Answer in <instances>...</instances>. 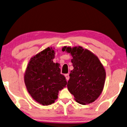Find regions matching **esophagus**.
<instances>
[{"instance_id": "esophagus-1", "label": "esophagus", "mask_w": 127, "mask_h": 127, "mask_svg": "<svg viewBox=\"0 0 127 127\" xmlns=\"http://www.w3.org/2000/svg\"><path fill=\"white\" fill-rule=\"evenodd\" d=\"M65 78H66V79L67 81L69 80V74H66L65 75Z\"/></svg>"}]
</instances>
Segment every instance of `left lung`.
<instances>
[{
	"mask_svg": "<svg viewBox=\"0 0 127 127\" xmlns=\"http://www.w3.org/2000/svg\"><path fill=\"white\" fill-rule=\"evenodd\" d=\"M70 53L74 67L70 71L67 89L78 103L93 102L101 93L106 73L98 58L82 47H64L62 51Z\"/></svg>",
	"mask_w": 127,
	"mask_h": 127,
	"instance_id": "1",
	"label": "left lung"
}]
</instances>
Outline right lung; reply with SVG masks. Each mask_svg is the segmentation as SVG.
Listing matches in <instances>:
<instances>
[{
	"label": "right lung",
	"mask_w": 127,
	"mask_h": 127,
	"mask_svg": "<svg viewBox=\"0 0 127 127\" xmlns=\"http://www.w3.org/2000/svg\"><path fill=\"white\" fill-rule=\"evenodd\" d=\"M54 54L51 47L38 53L30 61L25 74L27 91L43 105L54 103L58 92L67 84L65 76L61 74L59 65L53 62Z\"/></svg>",
	"instance_id": "right-lung-1"
}]
</instances>
